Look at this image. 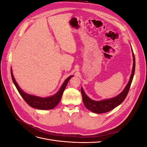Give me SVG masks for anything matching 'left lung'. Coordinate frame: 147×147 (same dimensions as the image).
Returning a JSON list of instances; mask_svg holds the SVG:
<instances>
[{
	"label": "left lung",
	"mask_w": 147,
	"mask_h": 147,
	"mask_svg": "<svg viewBox=\"0 0 147 147\" xmlns=\"http://www.w3.org/2000/svg\"><path fill=\"white\" fill-rule=\"evenodd\" d=\"M132 50V54L133 57V67L132 69V73L127 84L124 90L119 93L118 95L115 96L112 98L106 99L101 100H94L90 98L84 92L83 88H81V92L83 97V102L86 108L91 112L95 113H103L110 112V110H113L117 106L121 104L122 102L125 99L127 96V93L129 90L131 83L132 82L133 77H134V72H135V67H136V61L134 53Z\"/></svg>",
	"instance_id": "1"
}]
</instances>
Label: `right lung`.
<instances>
[{
  "mask_svg": "<svg viewBox=\"0 0 147 147\" xmlns=\"http://www.w3.org/2000/svg\"><path fill=\"white\" fill-rule=\"evenodd\" d=\"M11 75L13 82L15 84L17 90L18 91L20 95L26 102V103L30 105L31 107L39 110H50L54 109L59 103V102L62 98V96L63 94V92L64 91V90L68 82L73 77V75H70L68 78H67L63 84H62L59 91L55 94L46 97H42L28 94V93H26L24 91L22 90L15 80L14 76H13L11 69Z\"/></svg>",
  "mask_w": 147,
  "mask_h": 147,
  "instance_id": "1",
  "label": "right lung"
}]
</instances>
